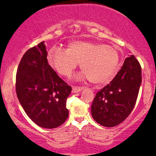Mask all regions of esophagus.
<instances>
[{
  "label": "esophagus",
  "instance_id": "1",
  "mask_svg": "<svg viewBox=\"0 0 156 156\" xmlns=\"http://www.w3.org/2000/svg\"><path fill=\"white\" fill-rule=\"evenodd\" d=\"M84 89V87H72V92L74 93H77V92H80L83 89Z\"/></svg>",
  "mask_w": 156,
  "mask_h": 156
}]
</instances>
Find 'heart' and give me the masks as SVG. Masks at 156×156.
Segmentation results:
<instances>
[{"instance_id":"heart-1","label":"heart","mask_w":156,"mask_h":156,"mask_svg":"<svg viewBox=\"0 0 156 156\" xmlns=\"http://www.w3.org/2000/svg\"><path fill=\"white\" fill-rule=\"evenodd\" d=\"M48 61L62 76L69 77L78 64L83 72L77 80L88 79L91 83L109 82L119 71L120 55L112 46L89 41H74L67 50L53 48L48 53Z\"/></svg>"}]
</instances>
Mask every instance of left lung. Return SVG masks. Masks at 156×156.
Here are the masks:
<instances>
[{"mask_svg":"<svg viewBox=\"0 0 156 156\" xmlns=\"http://www.w3.org/2000/svg\"><path fill=\"white\" fill-rule=\"evenodd\" d=\"M141 80V67L135 56L126 58L112 82L96 94L91 108L93 119L106 127L122 123L133 109Z\"/></svg>","mask_w":156,"mask_h":156,"instance_id":"left-lung-1","label":"left lung"}]
</instances>
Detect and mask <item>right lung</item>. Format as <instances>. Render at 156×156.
I'll use <instances>...</instances> for the list:
<instances>
[{
    "mask_svg": "<svg viewBox=\"0 0 156 156\" xmlns=\"http://www.w3.org/2000/svg\"><path fill=\"white\" fill-rule=\"evenodd\" d=\"M44 42L23 55L16 74V94L29 118L37 126L55 129L67 120L66 102L72 87L49 65Z\"/></svg>",
    "mask_w": 156,
    "mask_h": 156,
    "instance_id": "obj_1",
    "label": "right lung"
}]
</instances>
